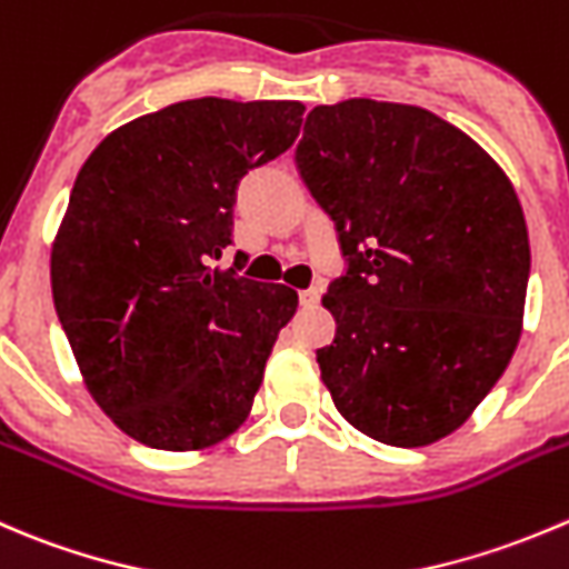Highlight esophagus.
<instances>
[{"mask_svg": "<svg viewBox=\"0 0 569 569\" xmlns=\"http://www.w3.org/2000/svg\"><path fill=\"white\" fill-rule=\"evenodd\" d=\"M319 302V289H302L300 291V306L302 308H313Z\"/></svg>", "mask_w": 569, "mask_h": 569, "instance_id": "esophagus-1", "label": "esophagus"}]
</instances>
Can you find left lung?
Listing matches in <instances>:
<instances>
[{"label": "left lung", "instance_id": "obj_1", "mask_svg": "<svg viewBox=\"0 0 569 569\" xmlns=\"http://www.w3.org/2000/svg\"><path fill=\"white\" fill-rule=\"evenodd\" d=\"M295 161L345 258L317 350L336 408L395 448L448 437L520 341L531 247L509 178L431 110L375 99L313 108Z\"/></svg>", "mask_w": 569, "mask_h": 569}]
</instances>
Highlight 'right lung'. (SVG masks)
I'll return each mask as SVG.
<instances>
[{
	"label": "right lung",
	"instance_id": "1",
	"mask_svg": "<svg viewBox=\"0 0 569 569\" xmlns=\"http://www.w3.org/2000/svg\"><path fill=\"white\" fill-rule=\"evenodd\" d=\"M302 102H174L88 156L52 247V297L88 391L127 437L200 450L250 413L297 291L213 269L241 178L295 144Z\"/></svg>",
	"mask_w": 569,
	"mask_h": 569
}]
</instances>
